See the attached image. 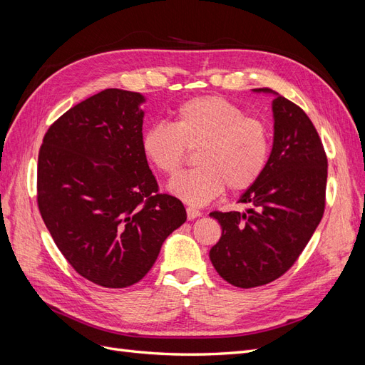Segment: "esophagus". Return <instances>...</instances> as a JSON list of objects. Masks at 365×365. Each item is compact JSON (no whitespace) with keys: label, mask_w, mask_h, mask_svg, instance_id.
<instances>
[{"label":"esophagus","mask_w":365,"mask_h":365,"mask_svg":"<svg viewBox=\"0 0 365 365\" xmlns=\"http://www.w3.org/2000/svg\"><path fill=\"white\" fill-rule=\"evenodd\" d=\"M186 214H187V220H194V218H198L200 215H202V212H200L198 209L195 207H186Z\"/></svg>","instance_id":"34e87169"}]
</instances>
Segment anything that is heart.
Listing matches in <instances>:
<instances>
[{"instance_id":"heart-1","label":"heart","mask_w":365,"mask_h":365,"mask_svg":"<svg viewBox=\"0 0 365 365\" xmlns=\"http://www.w3.org/2000/svg\"><path fill=\"white\" fill-rule=\"evenodd\" d=\"M197 148L200 167L173 179L168 190L187 205L203 206L226 185L240 192L259 182L272 156V132L233 101L202 96L183 101L171 124H153L140 138L145 160L170 178L183 167L187 150Z\"/></svg>"}]
</instances>
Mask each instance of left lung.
<instances>
[{"label": "left lung", "instance_id": "1", "mask_svg": "<svg viewBox=\"0 0 365 365\" xmlns=\"http://www.w3.org/2000/svg\"><path fill=\"white\" fill-rule=\"evenodd\" d=\"M273 113L268 167L240 198L253 207L244 214H209L222 229L209 252L210 261L222 279L238 288L262 287L285 274L324 214L327 158L319 132L304 110L285 97L273 100Z\"/></svg>", "mask_w": 365, "mask_h": 365}]
</instances>
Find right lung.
<instances>
[{
    "label": "right lung",
    "instance_id": "right-lung-1",
    "mask_svg": "<svg viewBox=\"0 0 365 365\" xmlns=\"http://www.w3.org/2000/svg\"><path fill=\"white\" fill-rule=\"evenodd\" d=\"M138 92L104 89L57 118L38 158V206L65 259L104 288H125L156 262L186 221L160 194L143 150Z\"/></svg>",
    "mask_w": 365,
    "mask_h": 365
}]
</instances>
